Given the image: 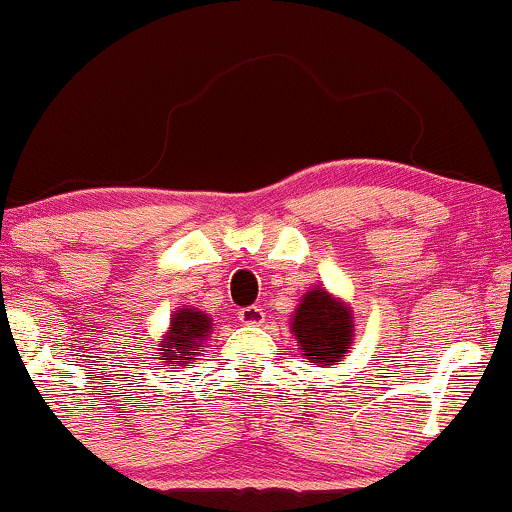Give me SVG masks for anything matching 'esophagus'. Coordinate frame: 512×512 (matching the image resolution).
Listing matches in <instances>:
<instances>
[{"instance_id": "34e87169", "label": "esophagus", "mask_w": 512, "mask_h": 512, "mask_svg": "<svg viewBox=\"0 0 512 512\" xmlns=\"http://www.w3.org/2000/svg\"><path fill=\"white\" fill-rule=\"evenodd\" d=\"M237 318L244 323V326H261V323L266 321V314H263L261 306L251 304V306H244V309H239Z\"/></svg>"}]
</instances>
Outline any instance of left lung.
Listing matches in <instances>:
<instances>
[{"label":"left lung","instance_id":"obj_1","mask_svg":"<svg viewBox=\"0 0 512 512\" xmlns=\"http://www.w3.org/2000/svg\"><path fill=\"white\" fill-rule=\"evenodd\" d=\"M292 333L299 350L314 364L340 362L347 357L354 338L350 306L333 299L326 290L309 292L294 311Z\"/></svg>","mask_w":512,"mask_h":512}]
</instances>
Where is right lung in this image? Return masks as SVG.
<instances>
[{"label":"right lung","instance_id":"obj_1","mask_svg":"<svg viewBox=\"0 0 512 512\" xmlns=\"http://www.w3.org/2000/svg\"><path fill=\"white\" fill-rule=\"evenodd\" d=\"M213 330L208 314L182 309L170 321V330L155 347V359L170 366H189L203 352V342Z\"/></svg>","mask_w":512,"mask_h":512}]
</instances>
